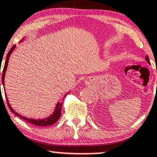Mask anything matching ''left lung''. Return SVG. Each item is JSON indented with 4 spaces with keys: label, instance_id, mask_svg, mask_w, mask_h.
<instances>
[{
    "label": "left lung",
    "instance_id": "obj_1",
    "mask_svg": "<svg viewBox=\"0 0 157 157\" xmlns=\"http://www.w3.org/2000/svg\"><path fill=\"white\" fill-rule=\"evenodd\" d=\"M145 59H146V61L147 62V63H150V60H149V58H148V56H146V58H145Z\"/></svg>",
    "mask_w": 157,
    "mask_h": 157
}]
</instances>
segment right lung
I'll use <instances>...</instances> for the list:
<instances>
[{
	"instance_id": "right-lung-1",
	"label": "right lung",
	"mask_w": 157,
	"mask_h": 157,
	"mask_svg": "<svg viewBox=\"0 0 157 157\" xmlns=\"http://www.w3.org/2000/svg\"><path fill=\"white\" fill-rule=\"evenodd\" d=\"M15 45H13V47L11 48V49L10 50V51H9L7 56H6V62H5L4 67H3V69L2 71V83H3V85H4V76H5V73H6V68H7L9 58H10V54H11V53L13 52V50L15 49ZM0 74H1V69H0ZM0 86H1V83H0ZM5 96H6V102H7L8 107L10 108V111H11L12 113H14L16 116L19 117V118H21V119L25 120L27 122H28V123L36 125V126L46 127V126H49V125H52V124H53L56 123V122L59 120L60 116H61V109H62V106H63V103H57V104H56V108H55V111L53 112V113L51 115V116L48 117V118H47L35 120V119H31V118H25V117L21 116V115L18 114V113H17L16 112H15L14 110L12 109L11 106H10V104H9V101H8L7 98H6V95H5Z\"/></svg>"
}]
</instances>
